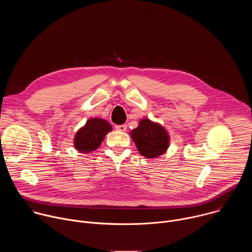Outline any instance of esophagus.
<instances>
[{
	"mask_svg": "<svg viewBox=\"0 0 252 252\" xmlns=\"http://www.w3.org/2000/svg\"><path fill=\"white\" fill-rule=\"evenodd\" d=\"M115 128L117 130H120V131H126V125H121V126H116Z\"/></svg>",
	"mask_w": 252,
	"mask_h": 252,
	"instance_id": "34e87169",
	"label": "esophagus"
}]
</instances>
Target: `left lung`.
I'll list each match as a JSON object with an SVG mask.
<instances>
[{"mask_svg": "<svg viewBox=\"0 0 252 252\" xmlns=\"http://www.w3.org/2000/svg\"><path fill=\"white\" fill-rule=\"evenodd\" d=\"M130 136L139 154L148 158L162 155L169 145V136L166 130L160 125L148 119L139 122L138 126L131 130Z\"/></svg>", "mask_w": 252, "mask_h": 252, "instance_id": "left-lung-1", "label": "left lung"}]
</instances>
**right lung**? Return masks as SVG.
<instances>
[{"label":"right lung","instance_id":"right-lung-1","mask_svg":"<svg viewBox=\"0 0 252 252\" xmlns=\"http://www.w3.org/2000/svg\"><path fill=\"white\" fill-rule=\"evenodd\" d=\"M112 130V126L101 119H91L75 136V148L85 154L95 151L103 140L105 134Z\"/></svg>","mask_w":252,"mask_h":252}]
</instances>
